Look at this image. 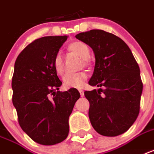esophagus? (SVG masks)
I'll return each mask as SVG.
<instances>
[{
    "label": "esophagus",
    "instance_id": "34e87169",
    "mask_svg": "<svg viewBox=\"0 0 154 154\" xmlns=\"http://www.w3.org/2000/svg\"><path fill=\"white\" fill-rule=\"evenodd\" d=\"M79 92H80V95H81V97H84V91L82 89H79Z\"/></svg>",
    "mask_w": 154,
    "mask_h": 154
}]
</instances>
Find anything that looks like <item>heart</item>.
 Segmentation results:
<instances>
[{
    "instance_id": "1",
    "label": "heart",
    "mask_w": 154,
    "mask_h": 154,
    "mask_svg": "<svg viewBox=\"0 0 154 154\" xmlns=\"http://www.w3.org/2000/svg\"><path fill=\"white\" fill-rule=\"evenodd\" d=\"M69 51L77 54V55L82 57L83 63L86 66L89 64L88 57L90 55L89 47L85 42L81 41H74L69 43L68 46ZM53 65L54 70L58 75H62L65 72L64 65L62 61V55L57 54L54 56L53 61ZM88 78V75L85 72L81 71L76 73H67L63 77V85L66 88H81L83 85L84 82Z\"/></svg>"
}]
</instances>
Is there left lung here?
Here are the masks:
<instances>
[{
    "instance_id": "8db88e82",
    "label": "left lung",
    "mask_w": 154,
    "mask_h": 154,
    "mask_svg": "<svg viewBox=\"0 0 154 154\" xmlns=\"http://www.w3.org/2000/svg\"><path fill=\"white\" fill-rule=\"evenodd\" d=\"M76 38L92 47L96 57L88 83L100 88L85 92L91 124L101 135L122 134L139 114L143 84L138 62L124 41L112 33L91 30Z\"/></svg>"
}]
</instances>
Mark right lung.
<instances>
[{"mask_svg":"<svg viewBox=\"0 0 154 154\" xmlns=\"http://www.w3.org/2000/svg\"><path fill=\"white\" fill-rule=\"evenodd\" d=\"M67 36L37 38L21 51L12 76V103L19 124L33 141L51 146L69 134V117L80 93L76 88L60 92L62 81L53 61Z\"/></svg>","mask_w":154,"mask_h":154,"instance_id":"right-lung-1","label":"right lung"}]
</instances>
